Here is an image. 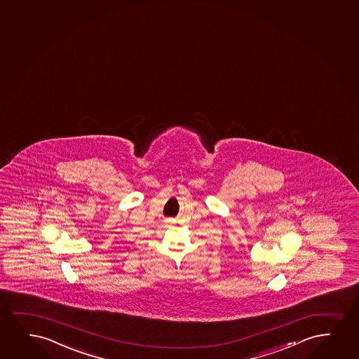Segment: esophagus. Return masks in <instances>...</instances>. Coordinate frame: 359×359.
I'll use <instances>...</instances> for the list:
<instances>
[{"label":"esophagus","instance_id":"esophagus-1","mask_svg":"<svg viewBox=\"0 0 359 359\" xmlns=\"http://www.w3.org/2000/svg\"><path fill=\"white\" fill-rule=\"evenodd\" d=\"M168 224H173V222H172V220H168Z\"/></svg>","mask_w":359,"mask_h":359}]
</instances>
